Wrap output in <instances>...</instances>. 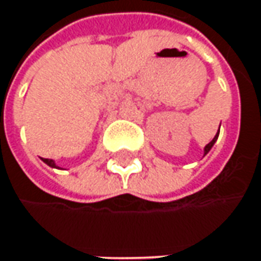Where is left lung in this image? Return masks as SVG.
<instances>
[{
  "label": "left lung",
  "instance_id": "1",
  "mask_svg": "<svg viewBox=\"0 0 261 261\" xmlns=\"http://www.w3.org/2000/svg\"><path fill=\"white\" fill-rule=\"evenodd\" d=\"M217 137H219V133H217V134L214 136V139H213V140H211V142H210V143H208V145L204 147V155H207L208 152L211 150V147H213V146H214V143L217 142Z\"/></svg>",
  "mask_w": 261,
  "mask_h": 261
}]
</instances>
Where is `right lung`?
Segmentation results:
<instances>
[{
  "instance_id": "right-lung-1",
  "label": "right lung",
  "mask_w": 261,
  "mask_h": 261,
  "mask_svg": "<svg viewBox=\"0 0 261 261\" xmlns=\"http://www.w3.org/2000/svg\"><path fill=\"white\" fill-rule=\"evenodd\" d=\"M42 161L45 162V164H47L48 167H51V168H59V167L56 165V162H54L53 160H48V158H42Z\"/></svg>"
}]
</instances>
